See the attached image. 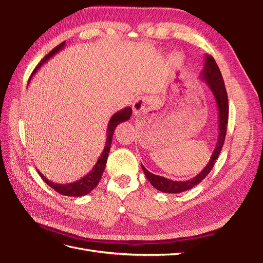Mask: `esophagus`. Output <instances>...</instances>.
Here are the masks:
<instances>
[{"mask_svg":"<svg viewBox=\"0 0 263 263\" xmlns=\"http://www.w3.org/2000/svg\"><path fill=\"white\" fill-rule=\"evenodd\" d=\"M149 104V99L146 97L137 98L133 103V110L135 115H139L145 110L146 106Z\"/></svg>","mask_w":263,"mask_h":263,"instance_id":"1","label":"esophagus"}]
</instances>
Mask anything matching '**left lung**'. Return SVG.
Here are the masks:
<instances>
[{"label":"left lung","instance_id":"obj_1","mask_svg":"<svg viewBox=\"0 0 263 263\" xmlns=\"http://www.w3.org/2000/svg\"><path fill=\"white\" fill-rule=\"evenodd\" d=\"M201 79H203V81H205L206 85H208L210 87V90L212 91L214 99L216 101V105L218 109V138L216 142V147H215L210 161L206 164L205 168L198 173L197 176L187 181H173L164 177L156 176V174L149 172L145 166L141 164L142 171L145 172V176L148 179V181L153 184L155 189H157L158 191H161L163 193H181L197 185L198 183L206 178V176H208L213 169V165L215 161H216V159L218 158L222 145H224L228 123V98L225 83L224 80H222L219 68L216 61H215L214 58L210 54L205 55V63L204 69L201 72Z\"/></svg>","mask_w":263,"mask_h":263}]
</instances>
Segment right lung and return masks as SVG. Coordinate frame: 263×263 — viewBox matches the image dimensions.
Segmentation results:
<instances>
[{"label":"right lung","instance_id":"1","mask_svg":"<svg viewBox=\"0 0 263 263\" xmlns=\"http://www.w3.org/2000/svg\"><path fill=\"white\" fill-rule=\"evenodd\" d=\"M66 42L61 43L59 46L55 47L54 49H52L48 54L46 55V57L38 63V66L35 68V70L33 71V73H31L30 78L28 82L30 81V79L33 78V76L37 72V70L41 68L45 62L48 61L51 57L57 53L58 51L62 50L63 47H65ZM132 116V108L129 106H127L123 109L119 110V112L115 113L112 117H110L108 125H107V129H106V142H105V147L103 149V153L101 154L100 158L98 159L97 163L93 166V169L84 176L83 178H81L80 180L74 181V182H71V183H66V184H60V183H54L51 182L50 180L47 179L44 174H42L39 172V170H37V172L41 174L42 179L48 184L50 187H52L55 192H58L62 195L65 196H84L86 194H89L93 189H95L99 184V182L102 178V174L104 172L105 169V165H106V161H107V157H108V153H109V149H110V145H112V139H113V135L115 132L116 126L118 124H121L122 122H126L128 121Z\"/></svg>","mask_w":263,"mask_h":263}]
</instances>
